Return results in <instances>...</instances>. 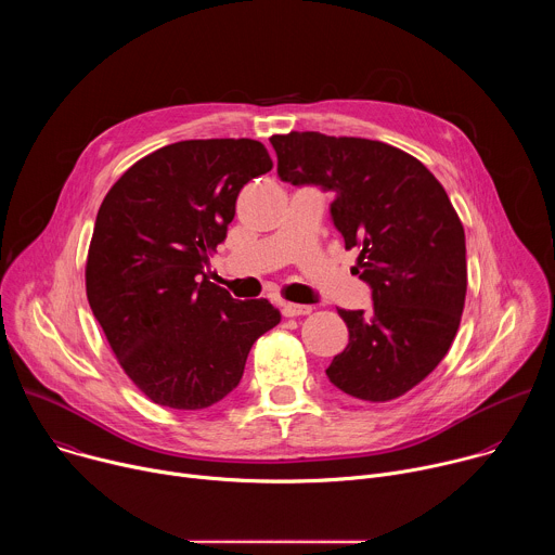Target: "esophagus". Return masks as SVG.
Returning <instances> with one entry per match:
<instances>
[{
  "label": "esophagus",
  "instance_id": "34e87169",
  "mask_svg": "<svg viewBox=\"0 0 555 555\" xmlns=\"http://www.w3.org/2000/svg\"><path fill=\"white\" fill-rule=\"evenodd\" d=\"M281 311H283V315H287V319H292V315H307V313H311V305L281 302Z\"/></svg>",
  "mask_w": 555,
  "mask_h": 555
}]
</instances>
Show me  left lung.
Instances as JSON below:
<instances>
[{
	"instance_id": "1",
	"label": "left lung",
	"mask_w": 555,
	"mask_h": 555,
	"mask_svg": "<svg viewBox=\"0 0 555 555\" xmlns=\"http://www.w3.org/2000/svg\"><path fill=\"white\" fill-rule=\"evenodd\" d=\"M270 142L283 182L336 195L332 221L371 287L369 311L338 309L349 345L330 382L364 402L400 398L435 371L461 323L465 234L448 193L417 157L379 140L292 131Z\"/></svg>"
}]
</instances>
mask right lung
Masks as SVG:
<instances>
[{
	"instance_id": "obj_1",
	"label": "right lung",
	"mask_w": 555,
	"mask_h": 555,
	"mask_svg": "<svg viewBox=\"0 0 555 555\" xmlns=\"http://www.w3.org/2000/svg\"><path fill=\"white\" fill-rule=\"evenodd\" d=\"M272 169L250 138L182 140L138 160L105 195L86 287L112 351L155 404L204 411L242 382L259 336L281 323L266 298L208 281L240 191Z\"/></svg>"
}]
</instances>
